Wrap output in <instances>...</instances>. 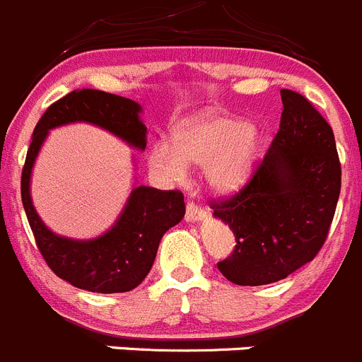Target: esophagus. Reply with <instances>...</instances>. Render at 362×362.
<instances>
[{"mask_svg": "<svg viewBox=\"0 0 362 362\" xmlns=\"http://www.w3.org/2000/svg\"><path fill=\"white\" fill-rule=\"evenodd\" d=\"M207 216V211L200 205L187 202V207H185V221H202Z\"/></svg>", "mask_w": 362, "mask_h": 362, "instance_id": "esophagus-1", "label": "esophagus"}]
</instances>
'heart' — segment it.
<instances>
[{
  "mask_svg": "<svg viewBox=\"0 0 362 362\" xmlns=\"http://www.w3.org/2000/svg\"><path fill=\"white\" fill-rule=\"evenodd\" d=\"M257 128L230 116H198L173 132V146L157 144L151 164L170 177H180L185 164L202 165L204 178L218 192L238 191L257 162Z\"/></svg>",
  "mask_w": 362,
  "mask_h": 362,
  "instance_id": "b5f03b06",
  "label": "heart"
}]
</instances>
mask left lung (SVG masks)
<instances>
[{"instance_id":"8db88e82","label":"left lung","mask_w":362,"mask_h":362,"mask_svg":"<svg viewBox=\"0 0 362 362\" xmlns=\"http://www.w3.org/2000/svg\"><path fill=\"white\" fill-rule=\"evenodd\" d=\"M280 128L248 184L212 202L216 218L230 227L235 248L218 262L238 286L279 282L322 250L341 191L334 132L313 103L282 89Z\"/></svg>"}]
</instances>
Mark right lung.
I'll return each mask as SVG.
<instances>
[{"mask_svg": "<svg viewBox=\"0 0 362 362\" xmlns=\"http://www.w3.org/2000/svg\"><path fill=\"white\" fill-rule=\"evenodd\" d=\"M141 105L134 100L96 89H80L49 105L33 130L21 175V198L37 248L57 276L93 293H127L137 288L153 266L162 235L185 214L180 191L134 187L119 218L94 239L57 235L42 223L30 197L32 168L52 128L90 123L109 130L132 148H146V127Z\"/></svg>", "mask_w": 362, "mask_h": 362, "instance_id": "add662e5", "label": "right lung"}]
</instances>
